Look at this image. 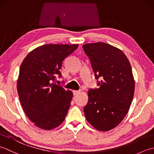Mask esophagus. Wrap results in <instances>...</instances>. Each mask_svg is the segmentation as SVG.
Returning <instances> with one entry per match:
<instances>
[{"label":"esophagus","instance_id":"obj_1","mask_svg":"<svg viewBox=\"0 0 154 154\" xmlns=\"http://www.w3.org/2000/svg\"><path fill=\"white\" fill-rule=\"evenodd\" d=\"M81 92L80 91H73V94L74 95H76V94H79Z\"/></svg>","mask_w":154,"mask_h":154}]
</instances>
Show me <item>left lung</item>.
Listing matches in <instances>:
<instances>
[{"label": "left lung", "mask_w": 154, "mask_h": 154, "mask_svg": "<svg viewBox=\"0 0 154 154\" xmlns=\"http://www.w3.org/2000/svg\"><path fill=\"white\" fill-rule=\"evenodd\" d=\"M83 48L100 86L88 91L85 115L94 128L109 131L122 122L131 105L135 89L131 65L122 50L109 44H86Z\"/></svg>", "instance_id": "obj_1"}]
</instances>
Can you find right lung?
<instances>
[{"instance_id":"add662e5","label":"right lung","mask_w":154,"mask_h":154,"mask_svg":"<svg viewBox=\"0 0 154 154\" xmlns=\"http://www.w3.org/2000/svg\"><path fill=\"white\" fill-rule=\"evenodd\" d=\"M78 44H45L34 49L20 68L17 90L25 114L36 126L51 130L63 122L73 93L55 83L62 62Z\"/></svg>"}]
</instances>
